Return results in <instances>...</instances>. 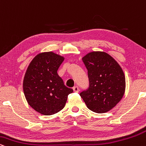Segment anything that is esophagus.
<instances>
[{
  "label": "esophagus",
  "mask_w": 146,
  "mask_h": 146,
  "mask_svg": "<svg viewBox=\"0 0 146 146\" xmlns=\"http://www.w3.org/2000/svg\"><path fill=\"white\" fill-rule=\"evenodd\" d=\"M73 90H74V92H79V89H78V87L77 86L74 87H73Z\"/></svg>",
  "instance_id": "obj_1"
}]
</instances>
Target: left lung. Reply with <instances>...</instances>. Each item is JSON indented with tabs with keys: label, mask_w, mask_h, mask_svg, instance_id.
<instances>
[{
	"label": "left lung",
	"mask_w": 146,
	"mask_h": 146,
	"mask_svg": "<svg viewBox=\"0 0 146 146\" xmlns=\"http://www.w3.org/2000/svg\"><path fill=\"white\" fill-rule=\"evenodd\" d=\"M88 71L90 86L80 94L87 108L104 113L115 107L126 88L125 75L117 61L107 52L94 51L82 58Z\"/></svg>",
	"instance_id": "8db88e82"
}]
</instances>
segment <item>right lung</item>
<instances>
[{
	"instance_id": "1",
	"label": "right lung",
	"mask_w": 146,
	"mask_h": 146,
	"mask_svg": "<svg viewBox=\"0 0 146 146\" xmlns=\"http://www.w3.org/2000/svg\"><path fill=\"white\" fill-rule=\"evenodd\" d=\"M63 61V56L53 52H41L33 59L26 71L23 91L27 102L44 115L62 110L68 96L73 92L57 74Z\"/></svg>"
}]
</instances>
